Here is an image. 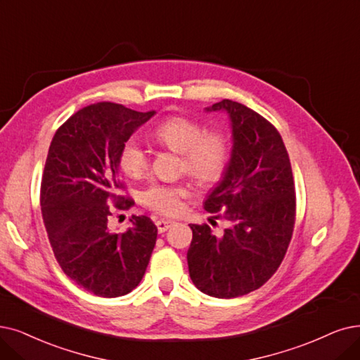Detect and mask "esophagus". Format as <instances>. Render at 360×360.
<instances>
[{"instance_id":"1","label":"esophagus","mask_w":360,"mask_h":360,"mask_svg":"<svg viewBox=\"0 0 360 360\" xmlns=\"http://www.w3.org/2000/svg\"><path fill=\"white\" fill-rule=\"evenodd\" d=\"M172 224H174V221H172V220H158V221H156L158 232H160V233L167 232V230H168Z\"/></svg>"}]
</instances>
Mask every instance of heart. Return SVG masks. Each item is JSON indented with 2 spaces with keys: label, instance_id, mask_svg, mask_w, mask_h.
Here are the masks:
<instances>
[{
  "label": "heart",
  "instance_id": "b5f03b06",
  "mask_svg": "<svg viewBox=\"0 0 360 360\" xmlns=\"http://www.w3.org/2000/svg\"><path fill=\"white\" fill-rule=\"evenodd\" d=\"M160 145L181 153L180 169L198 183H215L226 169L229 161V146L220 133L207 131L196 120L174 115L158 124L152 133ZM120 168L128 177H140L146 172L149 161L146 150L137 140L125 141L120 156ZM188 195L184 186L152 184L141 195L143 202L149 208L174 215L181 210V198Z\"/></svg>",
  "mask_w": 360,
  "mask_h": 360
}]
</instances>
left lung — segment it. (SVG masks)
<instances>
[{
	"label": "left lung",
	"mask_w": 360,
	"mask_h": 360,
	"mask_svg": "<svg viewBox=\"0 0 360 360\" xmlns=\"http://www.w3.org/2000/svg\"><path fill=\"white\" fill-rule=\"evenodd\" d=\"M223 112L232 152L204 208L229 227L215 236L208 224H189V275L199 291L235 298L264 285L281 266L295 223V188L281 134L262 115L224 98L205 108Z\"/></svg>",
	"instance_id": "obj_1"
}]
</instances>
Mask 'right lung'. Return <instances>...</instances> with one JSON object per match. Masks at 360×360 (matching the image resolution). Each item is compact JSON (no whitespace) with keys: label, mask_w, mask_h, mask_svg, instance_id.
<instances>
[{"label":"right lung","mask_w":360,"mask_h":360,"mask_svg":"<svg viewBox=\"0 0 360 360\" xmlns=\"http://www.w3.org/2000/svg\"><path fill=\"white\" fill-rule=\"evenodd\" d=\"M156 112L100 102L79 109L56 131L41 180V211L62 270L98 297L115 298L140 283L158 229L133 215L124 233L108 227L112 207L128 210L120 191L118 156L124 143Z\"/></svg>","instance_id":"right-lung-1"}]
</instances>
